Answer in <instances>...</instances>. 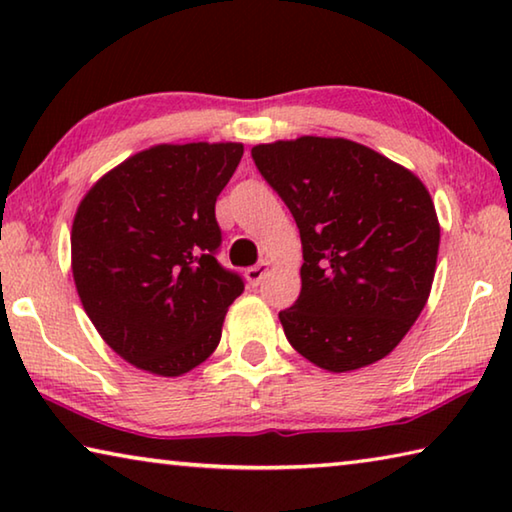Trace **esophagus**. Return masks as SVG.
<instances>
[{"mask_svg":"<svg viewBox=\"0 0 512 512\" xmlns=\"http://www.w3.org/2000/svg\"><path fill=\"white\" fill-rule=\"evenodd\" d=\"M268 268H271V262H266V259H264V262H259L257 266H250L248 268L246 280H248L250 287H257V284L264 280V275L268 273Z\"/></svg>","mask_w":512,"mask_h":512,"instance_id":"34e87169","label":"esophagus"}]
</instances>
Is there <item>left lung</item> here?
Masks as SVG:
<instances>
[{
	"instance_id": "1",
	"label": "left lung",
	"mask_w": 512,
	"mask_h": 512,
	"mask_svg": "<svg viewBox=\"0 0 512 512\" xmlns=\"http://www.w3.org/2000/svg\"><path fill=\"white\" fill-rule=\"evenodd\" d=\"M253 160L300 230L302 289L280 311L289 343L327 372L384 359L431 293L440 223L427 187L343 137L257 144Z\"/></svg>"
}]
</instances>
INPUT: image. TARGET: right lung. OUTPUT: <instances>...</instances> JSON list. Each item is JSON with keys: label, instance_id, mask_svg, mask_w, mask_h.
Masks as SVG:
<instances>
[{"label": "right lung", "instance_id": "obj_1", "mask_svg": "<svg viewBox=\"0 0 512 512\" xmlns=\"http://www.w3.org/2000/svg\"><path fill=\"white\" fill-rule=\"evenodd\" d=\"M241 155L239 142L151 146L101 176L74 214L72 273L83 309L135 368L180 377L221 341L244 280L214 257V205Z\"/></svg>", "mask_w": 512, "mask_h": 512}]
</instances>
